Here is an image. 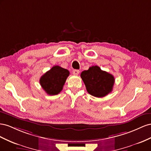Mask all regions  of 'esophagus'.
I'll return each instance as SVG.
<instances>
[{
  "mask_svg": "<svg viewBox=\"0 0 151 151\" xmlns=\"http://www.w3.org/2000/svg\"><path fill=\"white\" fill-rule=\"evenodd\" d=\"M79 73H80V71L78 70H74L73 71V75H78L79 74Z\"/></svg>",
  "mask_w": 151,
  "mask_h": 151,
  "instance_id": "1",
  "label": "esophagus"
}]
</instances>
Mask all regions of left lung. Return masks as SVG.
Masks as SVG:
<instances>
[{"mask_svg": "<svg viewBox=\"0 0 151 151\" xmlns=\"http://www.w3.org/2000/svg\"><path fill=\"white\" fill-rule=\"evenodd\" d=\"M80 76L88 93L94 97H103L113 90L114 76L101 70L97 66L90 67L88 70L82 71Z\"/></svg>", "mask_w": 151, "mask_h": 151, "instance_id": "8db88e82", "label": "left lung"}]
</instances>
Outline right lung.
<instances>
[{
  "mask_svg": "<svg viewBox=\"0 0 151 151\" xmlns=\"http://www.w3.org/2000/svg\"><path fill=\"white\" fill-rule=\"evenodd\" d=\"M69 75L66 69L54 66L41 76L40 84L47 94L54 96L61 92Z\"/></svg>",
  "mask_w": 151,
  "mask_h": 151,
  "instance_id": "1",
  "label": "right lung"
}]
</instances>
